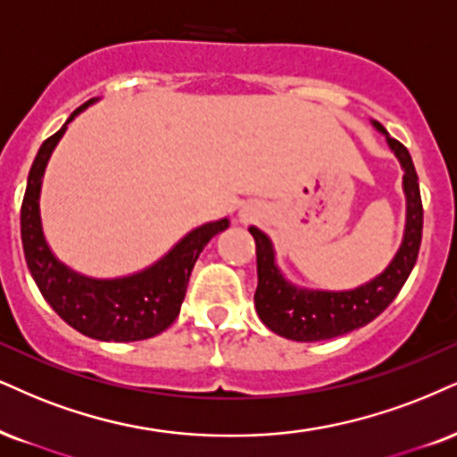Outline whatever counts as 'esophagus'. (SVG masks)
Wrapping results in <instances>:
<instances>
[{"instance_id":"1","label":"esophagus","mask_w":457,"mask_h":457,"mask_svg":"<svg viewBox=\"0 0 457 457\" xmlns=\"http://www.w3.org/2000/svg\"><path fill=\"white\" fill-rule=\"evenodd\" d=\"M241 218H244V220H245V218H247V213H241Z\"/></svg>"}]
</instances>
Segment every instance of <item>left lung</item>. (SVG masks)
Here are the masks:
<instances>
[{"instance_id":"8db88e82","label":"left lung","mask_w":457,"mask_h":457,"mask_svg":"<svg viewBox=\"0 0 457 457\" xmlns=\"http://www.w3.org/2000/svg\"><path fill=\"white\" fill-rule=\"evenodd\" d=\"M386 135L387 145L401 161L404 169L403 188L407 196V228L401 250L396 252L390 267L377 275L369 284L356 290L324 292V290H301L288 284L275 264L271 239L250 227L252 237L256 241V267L258 288L254 295L256 312L262 324L278 335L292 341H324L341 337L366 326L390 305L404 281L413 271L421 245V227H424V207H421L420 182L415 173L409 150L387 135L379 122H373Z\"/></svg>"}]
</instances>
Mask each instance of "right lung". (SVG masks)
Masks as SVG:
<instances>
[{"label":"right lung","mask_w":457,"mask_h":457,"mask_svg":"<svg viewBox=\"0 0 457 457\" xmlns=\"http://www.w3.org/2000/svg\"><path fill=\"white\" fill-rule=\"evenodd\" d=\"M91 104L93 99L80 105L59 131L39 145L21 205L22 252L42 296L71 328L99 341L150 339L176 322L196 258L213 235L228 228V218L190 230L159 262L129 278H84L56 261L44 239L39 220L44 169L67 125Z\"/></svg>","instance_id":"add662e5"}]
</instances>
